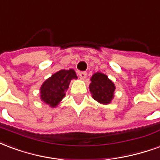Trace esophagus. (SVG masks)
I'll use <instances>...</instances> for the list:
<instances>
[{
  "label": "esophagus",
  "instance_id": "esophagus-1",
  "mask_svg": "<svg viewBox=\"0 0 160 160\" xmlns=\"http://www.w3.org/2000/svg\"><path fill=\"white\" fill-rule=\"evenodd\" d=\"M87 77V72H81L79 73V78L82 79V80H84Z\"/></svg>",
  "mask_w": 160,
  "mask_h": 160
}]
</instances>
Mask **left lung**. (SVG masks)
<instances>
[{
  "mask_svg": "<svg viewBox=\"0 0 160 160\" xmlns=\"http://www.w3.org/2000/svg\"><path fill=\"white\" fill-rule=\"evenodd\" d=\"M89 91L94 100L102 105L110 104L114 97L115 85L106 74L96 72L92 75Z\"/></svg>",
  "mask_w": 160,
  "mask_h": 160,
  "instance_id": "1",
  "label": "left lung"
}]
</instances>
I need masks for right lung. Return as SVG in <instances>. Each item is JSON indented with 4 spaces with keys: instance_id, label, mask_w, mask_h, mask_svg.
Instances as JSON below:
<instances>
[{
    "instance_id": "obj_1",
    "label": "right lung",
    "mask_w": 160,
    "mask_h": 160,
    "mask_svg": "<svg viewBox=\"0 0 160 160\" xmlns=\"http://www.w3.org/2000/svg\"><path fill=\"white\" fill-rule=\"evenodd\" d=\"M74 70H60L44 82L40 88V99L45 104L54 108L62 101L70 82L77 79Z\"/></svg>"
}]
</instances>
